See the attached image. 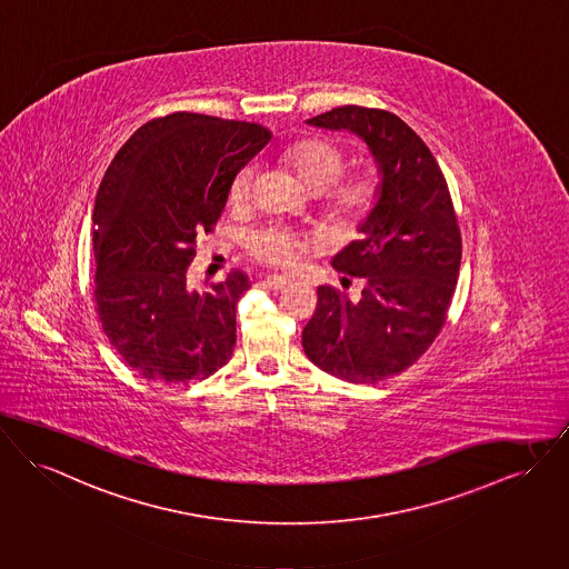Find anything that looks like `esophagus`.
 <instances>
[{
  "label": "esophagus",
  "instance_id": "1",
  "mask_svg": "<svg viewBox=\"0 0 569 569\" xmlns=\"http://www.w3.org/2000/svg\"><path fill=\"white\" fill-rule=\"evenodd\" d=\"M290 283V279L288 277H283V274H268L262 279V286H267L270 290H281V288H286Z\"/></svg>",
  "mask_w": 569,
  "mask_h": 569
}]
</instances>
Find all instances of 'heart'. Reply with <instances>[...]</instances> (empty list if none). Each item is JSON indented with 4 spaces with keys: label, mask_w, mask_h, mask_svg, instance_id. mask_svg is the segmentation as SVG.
Returning <instances> with one entry per match:
<instances>
[{
    "label": "heart",
    "mask_w": 569,
    "mask_h": 569,
    "mask_svg": "<svg viewBox=\"0 0 569 569\" xmlns=\"http://www.w3.org/2000/svg\"><path fill=\"white\" fill-rule=\"evenodd\" d=\"M283 161L295 169V173L301 178L302 184L311 193L328 191L325 194L327 208L339 219H355L363 214L373 200L376 182L369 173H352L346 180L337 182V178L346 168V157L329 139H320V137L301 139L283 152ZM253 182H256V163H244L242 168H238L228 191L230 201L236 206H242L244 201H249ZM307 247H309L307 238L277 226H267L247 236V249L251 251V256L277 267L292 264L297 256Z\"/></svg>",
    "instance_id": "heart-1"
}]
</instances>
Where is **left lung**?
<instances>
[{"instance_id":"8db88e82","label":"left lung","mask_w":569,"mask_h":569,"mask_svg":"<svg viewBox=\"0 0 569 569\" xmlns=\"http://www.w3.org/2000/svg\"><path fill=\"white\" fill-rule=\"evenodd\" d=\"M307 124L357 134L380 182L361 238L333 258L363 281L361 297L320 286L302 350L335 378L378 382L410 368L445 325L462 260L458 219L430 148L396 113L346 104Z\"/></svg>"}]
</instances>
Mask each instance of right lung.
<instances>
[{"instance_id": "obj_1", "label": "right lung", "mask_w": 569, "mask_h": 569, "mask_svg": "<svg viewBox=\"0 0 569 569\" xmlns=\"http://www.w3.org/2000/svg\"><path fill=\"white\" fill-rule=\"evenodd\" d=\"M268 141L260 124L180 111L139 127L104 171L92 212L94 299L109 343L139 376L187 385L230 361L249 277L232 270L198 292L187 270L232 176Z\"/></svg>"}]
</instances>
